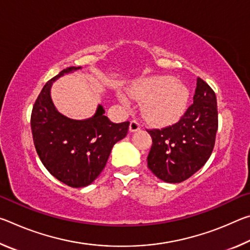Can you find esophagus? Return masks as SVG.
<instances>
[{"label":"esophagus","mask_w":250,"mask_h":250,"mask_svg":"<svg viewBox=\"0 0 250 250\" xmlns=\"http://www.w3.org/2000/svg\"><path fill=\"white\" fill-rule=\"evenodd\" d=\"M129 129H130L131 132H137L138 130H140V129H141V125L139 124V121H138V120H131Z\"/></svg>","instance_id":"obj_1"}]
</instances>
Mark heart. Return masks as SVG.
<instances>
[{"instance_id":"obj_1","label":"heart","mask_w":250,"mask_h":250,"mask_svg":"<svg viewBox=\"0 0 250 250\" xmlns=\"http://www.w3.org/2000/svg\"><path fill=\"white\" fill-rule=\"evenodd\" d=\"M129 92L134 98L143 100V116L155 125H170L181 119L189 101L188 87L170 76L142 79L134 83ZM119 99L125 104L129 103L124 95H120Z\"/></svg>"}]
</instances>
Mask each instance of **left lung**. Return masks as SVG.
<instances>
[{"mask_svg": "<svg viewBox=\"0 0 250 250\" xmlns=\"http://www.w3.org/2000/svg\"><path fill=\"white\" fill-rule=\"evenodd\" d=\"M193 100L176 124L147 130L153 142L147 167L167 183H181L191 177L214 149L218 128L216 96L201 78H197Z\"/></svg>", "mask_w": 250, "mask_h": 250, "instance_id": "8db88e82", "label": "left lung"}]
</instances>
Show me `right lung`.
<instances>
[{
    "instance_id": "right-lung-1",
    "label": "right lung",
    "mask_w": 250,
    "mask_h": 250,
    "mask_svg": "<svg viewBox=\"0 0 250 250\" xmlns=\"http://www.w3.org/2000/svg\"><path fill=\"white\" fill-rule=\"evenodd\" d=\"M68 67L48 80L33 105L31 128L33 141L42 163L53 176L71 188H83L99 176L112 146L124 139L129 121L113 124L103 105L86 120L69 119L59 113L50 98L53 82L79 69Z\"/></svg>"
}]
</instances>
